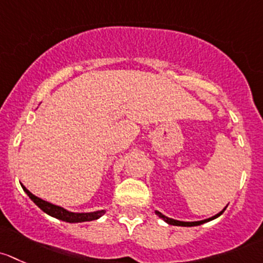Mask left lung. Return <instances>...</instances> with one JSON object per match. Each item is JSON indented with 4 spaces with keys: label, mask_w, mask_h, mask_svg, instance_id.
Segmentation results:
<instances>
[{
    "label": "left lung",
    "mask_w": 263,
    "mask_h": 263,
    "mask_svg": "<svg viewBox=\"0 0 263 263\" xmlns=\"http://www.w3.org/2000/svg\"><path fill=\"white\" fill-rule=\"evenodd\" d=\"M226 209H227V206L224 208V209L221 210L220 213L215 214V215L212 216V218L204 219V220H199V221H181V220H176V219L168 218V216H166V215H163V214H162V213H159L158 210H154V213H156L157 215H158L159 218L162 219V220H164L167 224H170V226H176V227H196V226H201V224H204V223H208V221H210V220H214V219H216V218H218V216H220L221 214L224 213V210H226Z\"/></svg>",
    "instance_id": "8db88e82"
}]
</instances>
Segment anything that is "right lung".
Wrapping results in <instances>:
<instances>
[{"label":"right lung","instance_id":"1","mask_svg":"<svg viewBox=\"0 0 263 263\" xmlns=\"http://www.w3.org/2000/svg\"><path fill=\"white\" fill-rule=\"evenodd\" d=\"M21 187L23 190L28 194V196L34 201L35 205L40 208L45 214L53 216V218L59 219V220L67 221V223H83V221H91L96 220V219L101 218L106 210H97V212H91V213H73L69 212V210L64 209V208L58 206V205L50 204V202L45 201V200L40 199V197L35 196L34 194H31L25 186L21 183Z\"/></svg>","mask_w":263,"mask_h":263}]
</instances>
